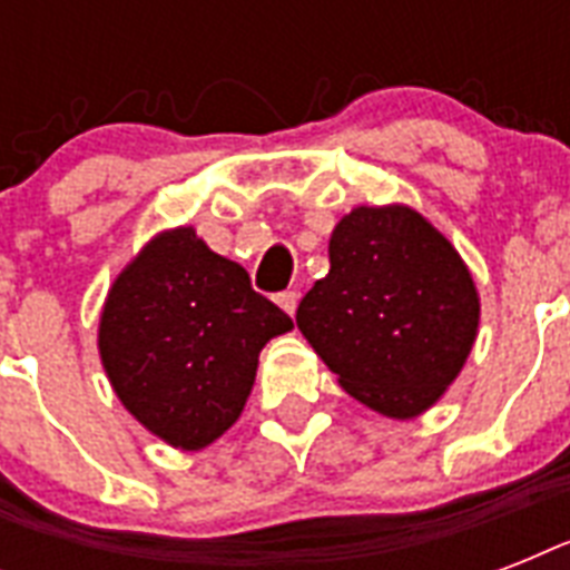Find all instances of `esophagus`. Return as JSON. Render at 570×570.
Listing matches in <instances>:
<instances>
[{"label": "esophagus", "instance_id": "1", "mask_svg": "<svg viewBox=\"0 0 570 570\" xmlns=\"http://www.w3.org/2000/svg\"><path fill=\"white\" fill-rule=\"evenodd\" d=\"M275 302L281 304V311H286V313H289V316H293L295 307H298V293H293V289H286V293L277 295Z\"/></svg>", "mask_w": 570, "mask_h": 570}]
</instances>
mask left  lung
Here are the masks:
<instances>
[{
  "mask_svg": "<svg viewBox=\"0 0 570 570\" xmlns=\"http://www.w3.org/2000/svg\"><path fill=\"white\" fill-rule=\"evenodd\" d=\"M328 259L295 325L348 396L390 420L420 416L476 343L468 263L405 204L355 206L331 233Z\"/></svg>",
  "mask_w": 570,
  "mask_h": 570,
  "instance_id": "1",
  "label": "left lung"
}]
</instances>
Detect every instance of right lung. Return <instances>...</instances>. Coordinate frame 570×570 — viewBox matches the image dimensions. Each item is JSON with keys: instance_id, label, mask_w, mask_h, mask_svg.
<instances>
[{"instance_id": "1", "label": "right lung", "mask_w": 570, "mask_h": 570, "mask_svg": "<svg viewBox=\"0 0 570 570\" xmlns=\"http://www.w3.org/2000/svg\"><path fill=\"white\" fill-rule=\"evenodd\" d=\"M293 331L248 272L195 227L156 233L115 277L100 313L102 370L120 405L168 446L218 441L248 402L259 352Z\"/></svg>"}]
</instances>
